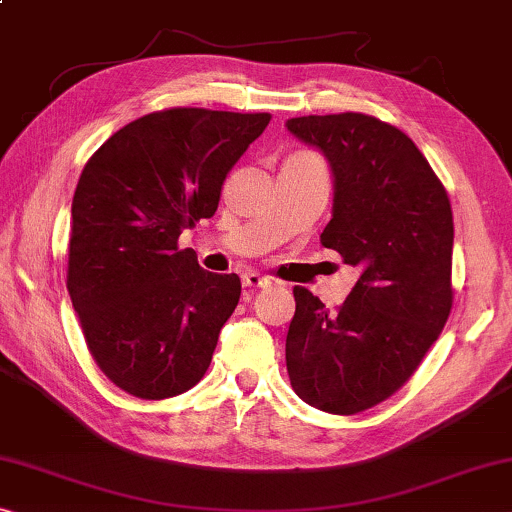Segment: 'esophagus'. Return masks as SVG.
<instances>
[{
    "instance_id": "1",
    "label": "esophagus",
    "mask_w": 512,
    "mask_h": 512,
    "mask_svg": "<svg viewBox=\"0 0 512 512\" xmlns=\"http://www.w3.org/2000/svg\"><path fill=\"white\" fill-rule=\"evenodd\" d=\"M272 283V279L263 277V274L258 272H245L242 274V286L245 288H267Z\"/></svg>"
}]
</instances>
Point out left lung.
<instances>
[{"label": "left lung", "mask_w": 512, "mask_h": 512, "mask_svg": "<svg viewBox=\"0 0 512 512\" xmlns=\"http://www.w3.org/2000/svg\"><path fill=\"white\" fill-rule=\"evenodd\" d=\"M286 128L327 157L334 208L320 242L359 270L336 311L293 288L290 384L322 412L357 414L403 387L446 325L451 201L414 141L375 116H300Z\"/></svg>", "instance_id": "8db88e82"}]
</instances>
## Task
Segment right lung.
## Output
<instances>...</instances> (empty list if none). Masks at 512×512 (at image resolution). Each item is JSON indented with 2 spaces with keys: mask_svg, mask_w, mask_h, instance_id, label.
Listing matches in <instances>:
<instances>
[{
  "mask_svg": "<svg viewBox=\"0 0 512 512\" xmlns=\"http://www.w3.org/2000/svg\"><path fill=\"white\" fill-rule=\"evenodd\" d=\"M270 114L174 107L114 132L73 196L68 293L100 371L144 400L206 375L240 300L238 274L203 270L178 235L219 206L233 164Z\"/></svg>",
  "mask_w": 512,
  "mask_h": 512,
  "instance_id": "right-lung-1",
  "label": "right lung"
}]
</instances>
